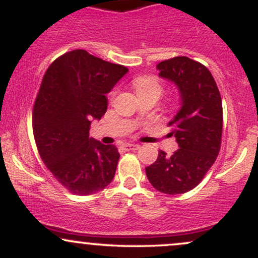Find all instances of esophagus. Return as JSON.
<instances>
[{"label": "esophagus", "instance_id": "34e87169", "mask_svg": "<svg viewBox=\"0 0 258 258\" xmlns=\"http://www.w3.org/2000/svg\"><path fill=\"white\" fill-rule=\"evenodd\" d=\"M122 148L127 152H130V150H137L139 149V146L138 144H130V143H126V144H122Z\"/></svg>", "mask_w": 258, "mask_h": 258}]
</instances>
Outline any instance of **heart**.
<instances>
[{
    "instance_id": "heart-1",
    "label": "heart",
    "mask_w": 258,
    "mask_h": 258,
    "mask_svg": "<svg viewBox=\"0 0 258 258\" xmlns=\"http://www.w3.org/2000/svg\"><path fill=\"white\" fill-rule=\"evenodd\" d=\"M132 86L138 97L150 94V96H155L159 99V97L164 92V86L160 82V80L154 75L138 76V78L133 80ZM114 94L115 92H111L110 97L114 96Z\"/></svg>"
}]
</instances>
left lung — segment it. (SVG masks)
<instances>
[{"instance_id":"8db88e82","label":"left lung","mask_w":258,"mask_h":258,"mask_svg":"<svg viewBox=\"0 0 258 258\" xmlns=\"http://www.w3.org/2000/svg\"><path fill=\"white\" fill-rule=\"evenodd\" d=\"M159 75L174 82L180 108L168 126L178 149L171 156L160 150L146 167L149 182L161 193L176 195L191 190L203 180L221 149L223 110L214 76L205 65L188 57H174L156 65Z\"/></svg>"}]
</instances>
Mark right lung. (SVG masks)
Returning <instances> with one entry per match:
<instances>
[{"mask_svg":"<svg viewBox=\"0 0 258 258\" xmlns=\"http://www.w3.org/2000/svg\"><path fill=\"white\" fill-rule=\"evenodd\" d=\"M127 72L123 65L74 49L44 73L32 111V131L46 167L70 193H98L114 178L117 148L90 138V126L92 119L105 114V94Z\"/></svg>","mask_w":258,"mask_h":258,"instance_id":"add662e5","label":"right lung"}]
</instances>
